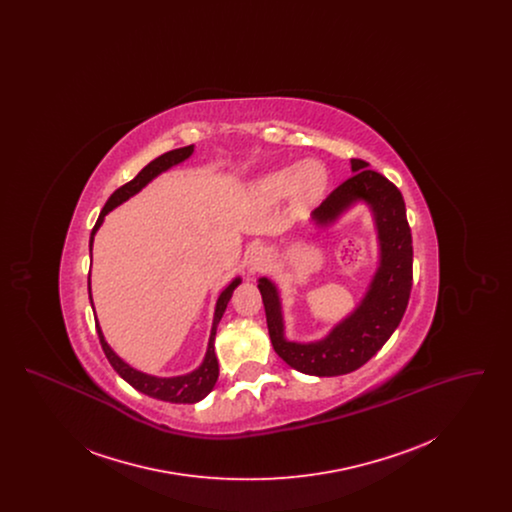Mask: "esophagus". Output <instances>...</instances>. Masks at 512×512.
<instances>
[{
    "label": "esophagus",
    "mask_w": 512,
    "mask_h": 512,
    "mask_svg": "<svg viewBox=\"0 0 512 512\" xmlns=\"http://www.w3.org/2000/svg\"><path fill=\"white\" fill-rule=\"evenodd\" d=\"M267 261V249L265 247H255L249 255V270H259L263 263Z\"/></svg>",
    "instance_id": "34e87169"
}]
</instances>
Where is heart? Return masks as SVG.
<instances>
[{"label":"heart","instance_id":"1","mask_svg":"<svg viewBox=\"0 0 512 512\" xmlns=\"http://www.w3.org/2000/svg\"><path fill=\"white\" fill-rule=\"evenodd\" d=\"M328 174L318 161H305L301 165L270 172L261 182L259 190L270 199L295 195L299 203H313L326 190Z\"/></svg>","mask_w":512,"mask_h":512}]
</instances>
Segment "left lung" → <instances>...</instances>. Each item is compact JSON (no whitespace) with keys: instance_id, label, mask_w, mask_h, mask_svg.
I'll return each mask as SVG.
<instances>
[{"instance_id":"left-lung-1","label":"left lung","mask_w":512,"mask_h":512,"mask_svg":"<svg viewBox=\"0 0 512 512\" xmlns=\"http://www.w3.org/2000/svg\"><path fill=\"white\" fill-rule=\"evenodd\" d=\"M351 171L353 176L315 209L313 222L330 226L357 203H366L372 213L380 247L378 268L353 313L322 340H286L280 293L268 278H259L274 351L292 368L311 376H340L372 359L399 326L413 286V238L403 195L361 159H351Z\"/></svg>"}]
</instances>
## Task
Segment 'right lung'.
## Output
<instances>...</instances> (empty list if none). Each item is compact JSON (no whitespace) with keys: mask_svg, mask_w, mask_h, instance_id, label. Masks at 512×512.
I'll return each instance as SVG.
<instances>
[{"mask_svg":"<svg viewBox=\"0 0 512 512\" xmlns=\"http://www.w3.org/2000/svg\"><path fill=\"white\" fill-rule=\"evenodd\" d=\"M194 153V146L178 147L167 151L163 155H159L157 159H153L149 165H146L142 171L136 174V178H132L128 184L121 186L119 190H115L111 197L107 199L105 207L99 213L98 222L92 230L90 236V249L94 245V236L99 230V226L103 224V219L107 213H111L115 207H119L126 199H130L132 195L138 194L142 188H146L147 184L159 176L161 172L169 171L174 165L186 161L190 155ZM242 278H234L217 299V307H215V318H213V328H211V336H209V345H207V353L203 363L192 370L190 374H182V376H171V378H159V376H151L146 372H140L136 368L124 363L121 357L109 347V343L103 338V332L99 328L98 320H96V328H98L99 343L103 347L105 357L109 359L111 366L119 372L122 380H126L134 390L142 391L153 399H161V401H169V403H197L201 401L209 391L215 388L217 378H219V361L215 355V334H217V326H219L220 318L226 311V305L232 297L234 290L240 286ZM88 293H90V301H92V288H90V274H88ZM92 309H94V301H92Z\"/></svg>","mask_w":512,"mask_h":512,"instance_id":"1","label":"right lung"}]
</instances>
